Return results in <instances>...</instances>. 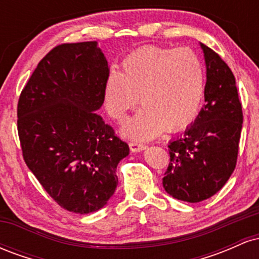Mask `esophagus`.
I'll return each instance as SVG.
<instances>
[{
	"label": "esophagus",
	"mask_w": 259,
	"mask_h": 259,
	"mask_svg": "<svg viewBox=\"0 0 259 259\" xmlns=\"http://www.w3.org/2000/svg\"><path fill=\"white\" fill-rule=\"evenodd\" d=\"M129 147L132 150V152H140V151H144L146 148V145L138 144V142H130Z\"/></svg>",
	"instance_id": "esophagus-1"
}]
</instances>
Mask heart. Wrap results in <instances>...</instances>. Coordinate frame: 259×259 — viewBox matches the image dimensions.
Here are the masks:
<instances>
[{
    "label": "heart",
    "mask_w": 259,
    "mask_h": 259,
    "mask_svg": "<svg viewBox=\"0 0 259 259\" xmlns=\"http://www.w3.org/2000/svg\"><path fill=\"white\" fill-rule=\"evenodd\" d=\"M206 90L202 59L192 50L146 46L130 53L121 70H111L103 84V105L123 123L127 112L144 106L123 127L130 139L148 140L164 130L189 126L200 111Z\"/></svg>",
    "instance_id": "b5f03b06"
}]
</instances>
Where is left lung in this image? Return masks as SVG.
<instances>
[{"label":"left lung","mask_w":259,"mask_h":259,"mask_svg":"<svg viewBox=\"0 0 259 259\" xmlns=\"http://www.w3.org/2000/svg\"><path fill=\"white\" fill-rule=\"evenodd\" d=\"M206 62L204 106L183 135L169 142L163 187L177 200L197 203L215 195L236 165L242 107L228 64L200 44Z\"/></svg>","instance_id":"8db88e82"}]
</instances>
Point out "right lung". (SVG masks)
Segmentation results:
<instances>
[{"mask_svg": "<svg viewBox=\"0 0 259 259\" xmlns=\"http://www.w3.org/2000/svg\"><path fill=\"white\" fill-rule=\"evenodd\" d=\"M109 73L96 41L63 44L41 59L18 101L23 157L61 207L88 214L105 207L129 146L97 111Z\"/></svg>", "mask_w": 259, "mask_h": 259, "instance_id": "obj_1", "label": "right lung"}]
</instances>
